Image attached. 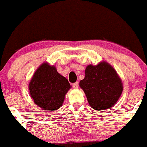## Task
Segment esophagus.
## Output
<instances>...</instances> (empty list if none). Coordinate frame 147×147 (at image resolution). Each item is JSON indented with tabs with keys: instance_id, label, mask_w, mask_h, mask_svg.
Listing matches in <instances>:
<instances>
[{
	"instance_id": "obj_1",
	"label": "esophagus",
	"mask_w": 147,
	"mask_h": 147,
	"mask_svg": "<svg viewBox=\"0 0 147 147\" xmlns=\"http://www.w3.org/2000/svg\"><path fill=\"white\" fill-rule=\"evenodd\" d=\"M72 87H73L74 89H78V82H76L72 84Z\"/></svg>"
}]
</instances>
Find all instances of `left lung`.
I'll use <instances>...</instances> for the list:
<instances>
[{
    "label": "left lung",
    "mask_w": 147,
    "mask_h": 147,
    "mask_svg": "<svg viewBox=\"0 0 147 147\" xmlns=\"http://www.w3.org/2000/svg\"><path fill=\"white\" fill-rule=\"evenodd\" d=\"M80 87L87 96V101L97 111L111 108L123 92V84L113 67L106 62L96 66L89 65Z\"/></svg>",
    "instance_id": "left-lung-1"
}]
</instances>
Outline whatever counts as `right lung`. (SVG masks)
Instances as JSON below:
<instances>
[{
	"label": "right lung",
	"mask_w": 147,
	"mask_h": 147,
	"mask_svg": "<svg viewBox=\"0 0 147 147\" xmlns=\"http://www.w3.org/2000/svg\"><path fill=\"white\" fill-rule=\"evenodd\" d=\"M70 87L68 80L57 72L55 66L44 63L34 73L29 90L36 105L45 111H55L62 106Z\"/></svg>",
	"instance_id": "right-lung-1"
}]
</instances>
